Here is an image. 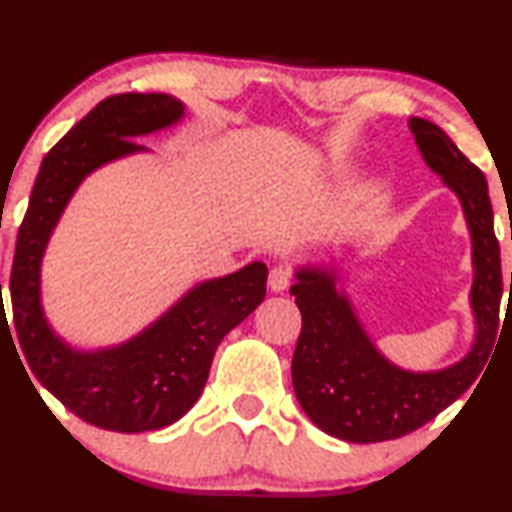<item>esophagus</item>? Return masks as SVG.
<instances>
[{
  "instance_id": "obj_1",
  "label": "esophagus",
  "mask_w": 512,
  "mask_h": 512,
  "mask_svg": "<svg viewBox=\"0 0 512 512\" xmlns=\"http://www.w3.org/2000/svg\"><path fill=\"white\" fill-rule=\"evenodd\" d=\"M288 283H291V274H288V269L274 267L272 272H269V288H272L274 293L286 291Z\"/></svg>"
}]
</instances>
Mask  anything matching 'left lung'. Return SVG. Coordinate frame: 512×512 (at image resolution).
Segmentation results:
<instances>
[{"label":"left lung","instance_id":"left-lung-1","mask_svg":"<svg viewBox=\"0 0 512 512\" xmlns=\"http://www.w3.org/2000/svg\"><path fill=\"white\" fill-rule=\"evenodd\" d=\"M408 128L424 164L463 209L472 243L474 336L470 350L453 365L424 372L400 367L372 341L348 293L342 264L353 262L357 245H343V257L326 252L329 260L298 264L291 286L303 315L291 365L295 398L322 432L350 443L400 439L432 422L479 377L498 331L501 250L486 178L436 123L412 116Z\"/></svg>","mask_w":512,"mask_h":512}]
</instances>
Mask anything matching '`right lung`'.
I'll use <instances>...</instances> for the list:
<instances>
[{
  "mask_svg": "<svg viewBox=\"0 0 512 512\" xmlns=\"http://www.w3.org/2000/svg\"><path fill=\"white\" fill-rule=\"evenodd\" d=\"M183 119L186 104L166 92H123L102 100L42 159L18 229L9 293L28 367L73 415L109 432L140 434L181 420L205 389L221 338L267 293V264L250 262L233 274L197 281L155 322L114 346L73 348L49 324L42 260L80 183L102 166L150 152L133 138Z\"/></svg>",
  "mask_w": 512,
  "mask_h": 512,
  "instance_id": "add662e5",
  "label": "right lung"
}]
</instances>
